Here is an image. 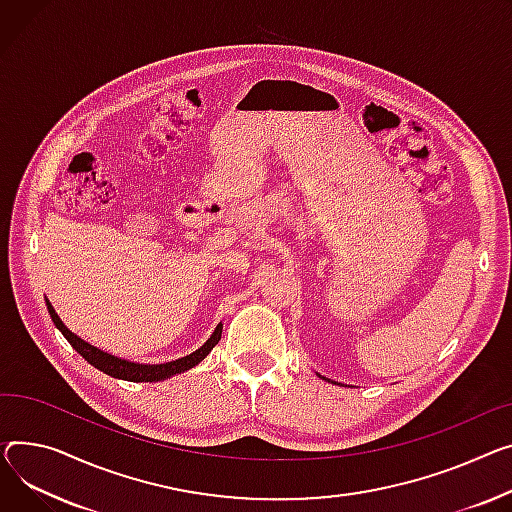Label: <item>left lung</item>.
<instances>
[{"mask_svg":"<svg viewBox=\"0 0 512 512\" xmlns=\"http://www.w3.org/2000/svg\"><path fill=\"white\" fill-rule=\"evenodd\" d=\"M319 377H321V374H319ZM321 379H325V377H321ZM325 381H327V379H325Z\"/></svg>","mask_w":512,"mask_h":512,"instance_id":"8db88e82","label":"left lung"}]
</instances>
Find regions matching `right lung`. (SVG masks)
Masks as SVG:
<instances>
[{"instance_id":"right-lung-1","label":"right lung","mask_w":512,"mask_h":512,"mask_svg":"<svg viewBox=\"0 0 512 512\" xmlns=\"http://www.w3.org/2000/svg\"><path fill=\"white\" fill-rule=\"evenodd\" d=\"M47 302V311L51 315V321L55 323V327L63 333V337L70 342V346L94 368H98L100 372L109 374L113 379H121V381H131V383H158V381H166L170 377H175V374H181L185 370H191L193 366H197L203 358H206L212 348L220 342L222 337V323L216 325L214 333L208 337V342L203 344L201 348H197L195 352H191L189 356H183L179 360L173 362H166V364H140V362H131L125 358H117L113 354L102 352L98 348H94L92 344L84 342L82 337H78L76 333H72L70 329L65 327V323L59 319V315L55 313L53 304L45 298Z\"/></svg>"}]
</instances>
